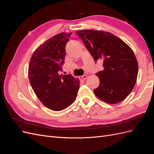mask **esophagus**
Masks as SVG:
<instances>
[{"mask_svg":"<svg viewBox=\"0 0 154 154\" xmlns=\"http://www.w3.org/2000/svg\"><path fill=\"white\" fill-rule=\"evenodd\" d=\"M86 78H87V75H83L80 77V79L81 80H85Z\"/></svg>","mask_w":154,"mask_h":154,"instance_id":"1","label":"esophagus"}]
</instances>
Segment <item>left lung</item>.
Segmentation results:
<instances>
[{"label":"left lung","instance_id":"8db88e82","mask_svg":"<svg viewBox=\"0 0 154 154\" xmlns=\"http://www.w3.org/2000/svg\"><path fill=\"white\" fill-rule=\"evenodd\" d=\"M95 60L103 61V70L96 74L100 85L94 94L107 103L123 101L136 85L138 63L132 49L109 32L80 30L76 32Z\"/></svg>","mask_w":154,"mask_h":154}]
</instances>
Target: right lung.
<instances>
[{"instance_id": "1", "label": "right lung", "mask_w": 154, "mask_h": 154, "mask_svg": "<svg viewBox=\"0 0 154 154\" xmlns=\"http://www.w3.org/2000/svg\"><path fill=\"white\" fill-rule=\"evenodd\" d=\"M71 33L61 32L51 37L36 48L29 61L28 76L32 89L45 106L54 111L71 105L80 88L79 79L59 74Z\"/></svg>"}]
</instances>
